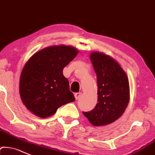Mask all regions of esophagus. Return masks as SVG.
Segmentation results:
<instances>
[{"label": "esophagus", "instance_id": "34e87169", "mask_svg": "<svg viewBox=\"0 0 155 155\" xmlns=\"http://www.w3.org/2000/svg\"><path fill=\"white\" fill-rule=\"evenodd\" d=\"M81 96V92H77L74 94V97H75L76 100H78Z\"/></svg>", "mask_w": 155, "mask_h": 155}]
</instances>
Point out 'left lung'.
Masks as SVG:
<instances>
[{
	"instance_id": "obj_1",
	"label": "left lung",
	"mask_w": 155,
	"mask_h": 155,
	"mask_svg": "<svg viewBox=\"0 0 155 155\" xmlns=\"http://www.w3.org/2000/svg\"><path fill=\"white\" fill-rule=\"evenodd\" d=\"M90 59L97 74L98 103L92 110L83 113L94 126H105L124 112L129 101V81L120 66L109 56L93 52Z\"/></svg>"
}]
</instances>
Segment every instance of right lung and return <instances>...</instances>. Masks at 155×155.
<instances>
[{
    "label": "right lung",
    "instance_id": "right-lung-1",
    "mask_svg": "<svg viewBox=\"0 0 155 155\" xmlns=\"http://www.w3.org/2000/svg\"><path fill=\"white\" fill-rule=\"evenodd\" d=\"M78 52L71 46H50L38 51L27 61L21 74L20 94L29 111L45 118L63 105L75 101L63 69Z\"/></svg>",
    "mask_w": 155,
    "mask_h": 155
}]
</instances>
